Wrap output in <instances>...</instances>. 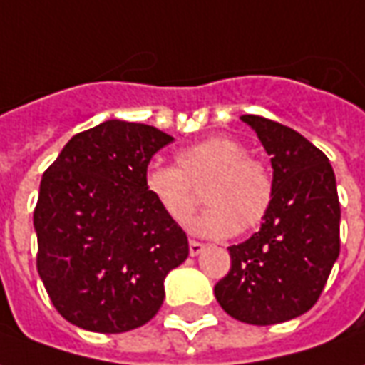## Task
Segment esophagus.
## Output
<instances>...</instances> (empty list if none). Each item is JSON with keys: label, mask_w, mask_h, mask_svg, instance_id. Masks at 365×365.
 Here are the masks:
<instances>
[{"label": "esophagus", "mask_w": 365, "mask_h": 365, "mask_svg": "<svg viewBox=\"0 0 365 365\" xmlns=\"http://www.w3.org/2000/svg\"><path fill=\"white\" fill-rule=\"evenodd\" d=\"M205 245L200 243V241H190V255L191 257H197V255L203 253Z\"/></svg>", "instance_id": "34e87169"}]
</instances>
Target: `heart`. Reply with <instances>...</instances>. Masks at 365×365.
Returning <instances> with one entry per match:
<instances>
[{
    "label": "heart",
    "instance_id": "b5f03b06",
    "mask_svg": "<svg viewBox=\"0 0 365 365\" xmlns=\"http://www.w3.org/2000/svg\"><path fill=\"white\" fill-rule=\"evenodd\" d=\"M178 168L150 165L146 191L174 223H187L197 207L193 187L205 185L209 207L190 229L211 239H225L241 229H255L267 219L274 197V182L267 165L249 156V148L231 136H209L183 148Z\"/></svg>",
    "mask_w": 365,
    "mask_h": 365
}]
</instances>
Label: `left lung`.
<instances>
[{
    "label": "left lung",
    "instance_id": "1",
    "mask_svg": "<svg viewBox=\"0 0 365 365\" xmlns=\"http://www.w3.org/2000/svg\"><path fill=\"white\" fill-rule=\"evenodd\" d=\"M241 120L271 156L274 197L261 229L229 247L231 269L215 298L245 324H280L314 307L340 255L336 175L297 130L253 114Z\"/></svg>",
    "mask_w": 365,
    "mask_h": 365
}]
</instances>
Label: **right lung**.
I'll list each match as a JSON object with an SVG mask.
<instances>
[{
	"label": "right lung",
	"mask_w": 365,
	"mask_h": 365,
	"mask_svg": "<svg viewBox=\"0 0 365 365\" xmlns=\"http://www.w3.org/2000/svg\"><path fill=\"white\" fill-rule=\"evenodd\" d=\"M170 142L154 126L106 120L68 140L43 174L37 271L71 324L128 332L162 307L168 272L190 255L183 229L144 185L150 160Z\"/></svg>",
	"instance_id": "right-lung-1"
}]
</instances>
